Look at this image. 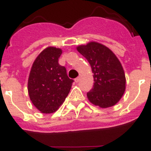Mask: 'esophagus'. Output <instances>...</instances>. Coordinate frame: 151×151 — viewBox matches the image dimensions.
<instances>
[{
	"instance_id": "obj_1",
	"label": "esophagus",
	"mask_w": 151,
	"mask_h": 151,
	"mask_svg": "<svg viewBox=\"0 0 151 151\" xmlns=\"http://www.w3.org/2000/svg\"><path fill=\"white\" fill-rule=\"evenodd\" d=\"M80 79H81V77H80V76H79V77H78V78H75V81L77 83H78V81H80Z\"/></svg>"
}]
</instances>
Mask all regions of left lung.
Returning a JSON list of instances; mask_svg holds the SVG:
<instances>
[{
	"instance_id": "left-lung-1",
	"label": "left lung",
	"mask_w": 151,
	"mask_h": 151,
	"mask_svg": "<svg viewBox=\"0 0 151 151\" xmlns=\"http://www.w3.org/2000/svg\"><path fill=\"white\" fill-rule=\"evenodd\" d=\"M77 49L88 61L93 73L94 85L87 93L88 100L102 108L115 105L125 90V75L117 56L97 42L78 46Z\"/></svg>"
}]
</instances>
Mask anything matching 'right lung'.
Returning a JSON list of instances; mask_svg holds the SVG:
<instances>
[{"instance_id": "right-lung-1", "label": "right lung", "mask_w": 151, "mask_h": 151, "mask_svg": "<svg viewBox=\"0 0 151 151\" xmlns=\"http://www.w3.org/2000/svg\"><path fill=\"white\" fill-rule=\"evenodd\" d=\"M61 54L60 48H45L37 57L29 73V98L45 114L56 111L68 96L73 82L68 78L66 67L59 64Z\"/></svg>"}]
</instances>
